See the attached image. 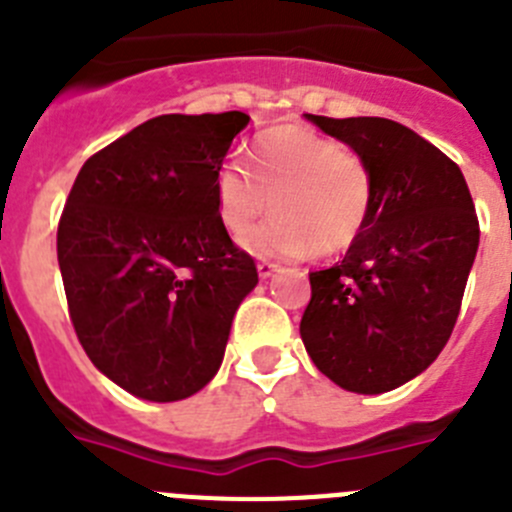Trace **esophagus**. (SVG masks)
<instances>
[{"mask_svg":"<svg viewBox=\"0 0 512 512\" xmlns=\"http://www.w3.org/2000/svg\"><path fill=\"white\" fill-rule=\"evenodd\" d=\"M278 270H280V265H278V262H267V260L257 262V275H260L262 280L272 278V272H278Z\"/></svg>","mask_w":512,"mask_h":512,"instance_id":"1","label":"esophagus"}]
</instances>
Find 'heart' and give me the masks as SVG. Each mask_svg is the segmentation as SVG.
I'll use <instances>...</instances> for the list:
<instances>
[{"mask_svg": "<svg viewBox=\"0 0 512 512\" xmlns=\"http://www.w3.org/2000/svg\"><path fill=\"white\" fill-rule=\"evenodd\" d=\"M279 212L246 231L269 208ZM374 169L361 154L300 123L267 128L250 148V166L229 156L214 176L217 219L257 257H305L346 250L369 224Z\"/></svg>", "mask_w": 512, "mask_h": 512, "instance_id": "heart-1", "label": "heart"}]
</instances>
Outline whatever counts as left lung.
Masks as SVG:
<instances>
[{
  "label": "left lung",
  "instance_id": "8db88e82",
  "mask_svg": "<svg viewBox=\"0 0 512 512\" xmlns=\"http://www.w3.org/2000/svg\"><path fill=\"white\" fill-rule=\"evenodd\" d=\"M305 118L369 161L376 199L346 257L310 272L300 338L333 384L384 394L429 369L450 341L480 245L475 204L460 166L412 128Z\"/></svg>",
  "mask_w": 512,
  "mask_h": 512
}]
</instances>
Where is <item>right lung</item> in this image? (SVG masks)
<instances>
[{
	"label": "right lung",
	"instance_id": "right-lung-1",
	"mask_svg": "<svg viewBox=\"0 0 512 512\" xmlns=\"http://www.w3.org/2000/svg\"><path fill=\"white\" fill-rule=\"evenodd\" d=\"M250 116L151 118L90 156L57 227L70 321L95 369L146 401L197 394L222 366L257 267L214 207Z\"/></svg>",
	"mask_w": 512,
	"mask_h": 512
}]
</instances>
